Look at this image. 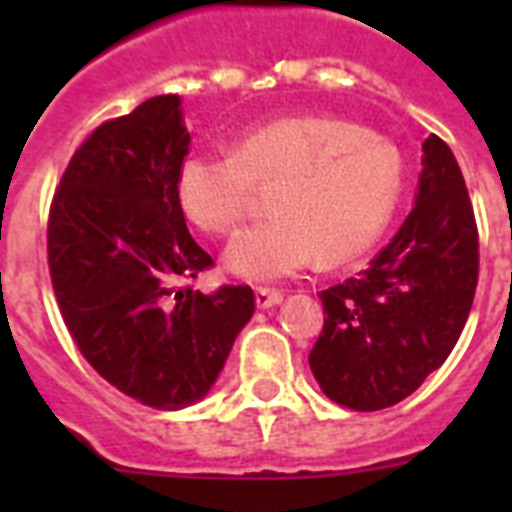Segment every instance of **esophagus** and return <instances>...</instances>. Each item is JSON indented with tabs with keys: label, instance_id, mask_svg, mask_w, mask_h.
Instances as JSON below:
<instances>
[{
	"label": "esophagus",
	"instance_id": "esophagus-1",
	"mask_svg": "<svg viewBox=\"0 0 512 512\" xmlns=\"http://www.w3.org/2000/svg\"><path fill=\"white\" fill-rule=\"evenodd\" d=\"M255 303L257 308H273V305L281 303V292L279 289H255Z\"/></svg>",
	"mask_w": 512,
	"mask_h": 512
}]
</instances>
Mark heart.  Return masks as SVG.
Wrapping results in <instances>:
<instances>
[{
    "label": "heart",
    "instance_id": "heart-1",
    "mask_svg": "<svg viewBox=\"0 0 512 512\" xmlns=\"http://www.w3.org/2000/svg\"><path fill=\"white\" fill-rule=\"evenodd\" d=\"M273 185V217L241 233L225 268L241 279L276 281L316 260L348 263L380 241L406 185L401 148L348 119L289 116L239 140L236 151L201 148L175 172V199L196 228L236 231L255 185Z\"/></svg>",
    "mask_w": 512,
    "mask_h": 512
}]
</instances>
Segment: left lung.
<instances>
[{
    "mask_svg": "<svg viewBox=\"0 0 512 512\" xmlns=\"http://www.w3.org/2000/svg\"><path fill=\"white\" fill-rule=\"evenodd\" d=\"M478 284V228L465 177L438 135L422 143L417 201L390 244L321 292L324 329L308 364L335 404L404 401L452 353Z\"/></svg>",
    "mask_w": 512,
    "mask_h": 512,
    "instance_id": "8db88e82",
    "label": "left lung"
}]
</instances>
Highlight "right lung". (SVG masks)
I'll list each match as a JSON object with an SVG mask.
<instances>
[{"label": "right lung", "mask_w": 512, "mask_h": 512, "mask_svg": "<svg viewBox=\"0 0 512 512\" xmlns=\"http://www.w3.org/2000/svg\"><path fill=\"white\" fill-rule=\"evenodd\" d=\"M188 143L177 95L103 122L71 156L47 223L52 289L76 348L154 409L207 396L255 313L249 287H177L212 265L175 199Z\"/></svg>", "instance_id": "obj_1"}]
</instances>
